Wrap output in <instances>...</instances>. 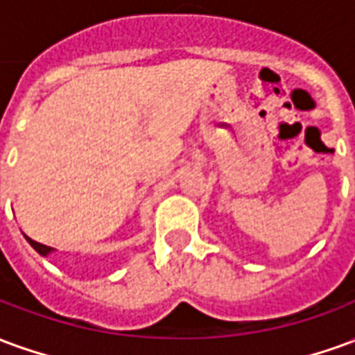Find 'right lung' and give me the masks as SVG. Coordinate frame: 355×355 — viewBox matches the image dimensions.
<instances>
[{"mask_svg": "<svg viewBox=\"0 0 355 355\" xmlns=\"http://www.w3.org/2000/svg\"><path fill=\"white\" fill-rule=\"evenodd\" d=\"M26 239H28V243L34 247L37 253L43 254V257H45V254H49L51 251H55L53 247H47V245H43V243H37V241H34V239H30V238H26Z\"/></svg>", "mask_w": 355, "mask_h": 355, "instance_id": "obj_1", "label": "right lung"}]
</instances>
